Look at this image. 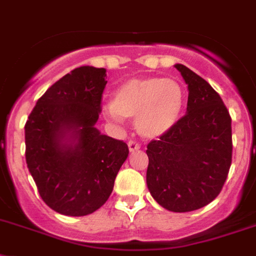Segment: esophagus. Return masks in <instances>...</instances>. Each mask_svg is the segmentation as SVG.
<instances>
[{
	"instance_id": "1",
	"label": "esophagus",
	"mask_w": 256,
	"mask_h": 256,
	"mask_svg": "<svg viewBox=\"0 0 256 256\" xmlns=\"http://www.w3.org/2000/svg\"><path fill=\"white\" fill-rule=\"evenodd\" d=\"M128 150H130V152H136V150H138V148H140V144H138V142H136V140H128Z\"/></svg>"
}]
</instances>
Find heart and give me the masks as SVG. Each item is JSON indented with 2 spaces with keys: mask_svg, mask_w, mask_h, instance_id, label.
<instances>
[{
  "mask_svg": "<svg viewBox=\"0 0 256 256\" xmlns=\"http://www.w3.org/2000/svg\"><path fill=\"white\" fill-rule=\"evenodd\" d=\"M183 102V88L174 80L136 78L116 88L112 104L104 110L112 120L136 118L140 136L156 138L178 122Z\"/></svg>",
  "mask_w": 256,
  "mask_h": 256,
  "instance_id": "b5f03b06",
  "label": "heart"
}]
</instances>
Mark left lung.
<instances>
[{
	"label": "left lung",
	"instance_id": "left-lung-1",
	"mask_svg": "<svg viewBox=\"0 0 256 256\" xmlns=\"http://www.w3.org/2000/svg\"><path fill=\"white\" fill-rule=\"evenodd\" d=\"M188 88L187 112L148 144L146 182L166 210L187 212L212 202L232 160L231 116L210 84L184 65H175Z\"/></svg>",
	"mask_w": 256,
	"mask_h": 256
}]
</instances>
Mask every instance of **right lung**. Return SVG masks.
<instances>
[{"instance_id":"right-lung-1","label":"right lung","mask_w":256,"mask_h":256,"mask_svg":"<svg viewBox=\"0 0 256 256\" xmlns=\"http://www.w3.org/2000/svg\"><path fill=\"white\" fill-rule=\"evenodd\" d=\"M106 69L72 70L37 100L25 124L28 168L42 200L54 211L84 216L112 194L128 156L124 140L100 134Z\"/></svg>"}]
</instances>
